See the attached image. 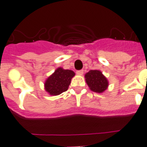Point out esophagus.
Segmentation results:
<instances>
[{
    "mask_svg": "<svg viewBox=\"0 0 147 147\" xmlns=\"http://www.w3.org/2000/svg\"><path fill=\"white\" fill-rule=\"evenodd\" d=\"M77 74H78V75H82V74H83V70H82V69H81V70H78L77 71Z\"/></svg>",
    "mask_w": 147,
    "mask_h": 147,
    "instance_id": "1",
    "label": "esophagus"
}]
</instances>
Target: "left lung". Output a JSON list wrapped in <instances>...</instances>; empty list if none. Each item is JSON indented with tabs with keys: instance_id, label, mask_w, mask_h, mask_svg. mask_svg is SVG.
<instances>
[{
	"instance_id": "obj_1",
	"label": "left lung",
	"mask_w": 147,
	"mask_h": 147,
	"mask_svg": "<svg viewBox=\"0 0 147 147\" xmlns=\"http://www.w3.org/2000/svg\"><path fill=\"white\" fill-rule=\"evenodd\" d=\"M85 81L92 91L102 93L108 88V81L100 70H90L85 75Z\"/></svg>"
}]
</instances>
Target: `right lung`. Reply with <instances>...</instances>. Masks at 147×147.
<instances>
[{"label": "right lung", "mask_w": 147, "mask_h": 147, "mask_svg": "<svg viewBox=\"0 0 147 147\" xmlns=\"http://www.w3.org/2000/svg\"><path fill=\"white\" fill-rule=\"evenodd\" d=\"M75 72L69 69L59 67L46 80L45 90L51 95H58L67 90Z\"/></svg>", "instance_id": "obj_1"}]
</instances>
